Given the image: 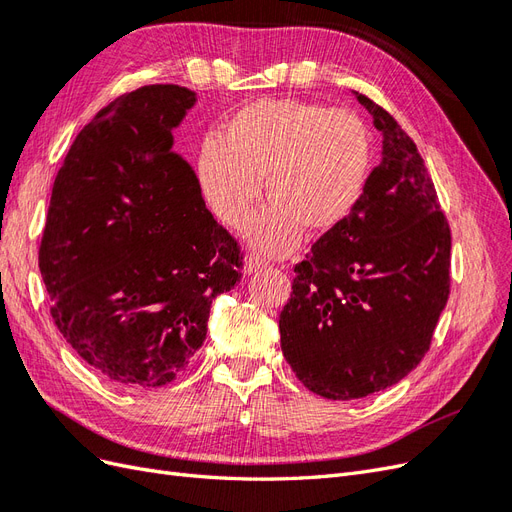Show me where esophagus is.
I'll list each match as a JSON object with an SVG mask.
<instances>
[{
	"instance_id": "esophagus-1",
	"label": "esophagus",
	"mask_w": 512,
	"mask_h": 512,
	"mask_svg": "<svg viewBox=\"0 0 512 512\" xmlns=\"http://www.w3.org/2000/svg\"><path fill=\"white\" fill-rule=\"evenodd\" d=\"M267 265H269V262L262 260L260 256H247L243 260V273L245 275H252V273H258L262 269H267Z\"/></svg>"
}]
</instances>
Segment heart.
I'll return each mask as SVG.
<instances>
[{"mask_svg": "<svg viewBox=\"0 0 512 512\" xmlns=\"http://www.w3.org/2000/svg\"><path fill=\"white\" fill-rule=\"evenodd\" d=\"M374 162L365 121L350 111L294 98H265L232 115L222 138L207 136L196 175L213 213L243 226L262 190L269 203L247 226L258 250L284 256L301 232L322 235L361 203Z\"/></svg>", "mask_w": 512, "mask_h": 512, "instance_id": "b5f03b06", "label": "heart"}]
</instances>
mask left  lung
I'll list each match as a JSON object with an SVG mask.
<instances>
[{
    "label": "left lung",
    "instance_id": "1",
    "mask_svg": "<svg viewBox=\"0 0 512 512\" xmlns=\"http://www.w3.org/2000/svg\"><path fill=\"white\" fill-rule=\"evenodd\" d=\"M382 134L361 203L294 267L282 352L309 391L350 401L423 361L451 288V230L425 162L399 123L354 91Z\"/></svg>",
    "mask_w": 512,
    "mask_h": 512
}]
</instances>
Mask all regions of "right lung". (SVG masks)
Here are the masks:
<instances>
[{"label": "right lung", "instance_id": "right-lung-1", "mask_svg": "<svg viewBox=\"0 0 512 512\" xmlns=\"http://www.w3.org/2000/svg\"><path fill=\"white\" fill-rule=\"evenodd\" d=\"M179 85L117 98L76 136L53 185L40 273L59 333L104 378L173 382L207 337L211 303L241 282L237 241L207 209L173 132Z\"/></svg>", "mask_w": 512, "mask_h": 512}]
</instances>
